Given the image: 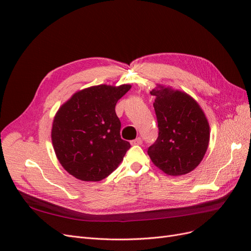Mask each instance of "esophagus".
Listing matches in <instances>:
<instances>
[{"label":"esophagus","mask_w":251,"mask_h":251,"mask_svg":"<svg viewBox=\"0 0 251 251\" xmlns=\"http://www.w3.org/2000/svg\"><path fill=\"white\" fill-rule=\"evenodd\" d=\"M141 143H142V139H141L140 137L136 138V139H134V140H132V141H131V144H132V146H139V144H141Z\"/></svg>","instance_id":"34e87169"}]
</instances>
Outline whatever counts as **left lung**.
Returning <instances> with one entry per match:
<instances>
[{
    "label": "left lung",
    "mask_w": 251,
    "mask_h": 251,
    "mask_svg": "<svg viewBox=\"0 0 251 251\" xmlns=\"http://www.w3.org/2000/svg\"><path fill=\"white\" fill-rule=\"evenodd\" d=\"M158 123V138L148 149L151 160L171 176L195 170L206 153L209 125L193 97L159 85L151 91Z\"/></svg>",
    "instance_id": "8db88e82"
}]
</instances>
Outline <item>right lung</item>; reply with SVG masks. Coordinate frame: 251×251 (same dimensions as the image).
I'll return each instance as SVG.
<instances>
[{"instance_id": "add662e5", "label": "right lung", "mask_w": 251, "mask_h": 251, "mask_svg": "<svg viewBox=\"0 0 251 251\" xmlns=\"http://www.w3.org/2000/svg\"><path fill=\"white\" fill-rule=\"evenodd\" d=\"M130 85L94 86L75 93L57 111L51 138L63 168L82 181H100L124 160L130 142L120 137L115 105Z\"/></svg>"}]
</instances>
